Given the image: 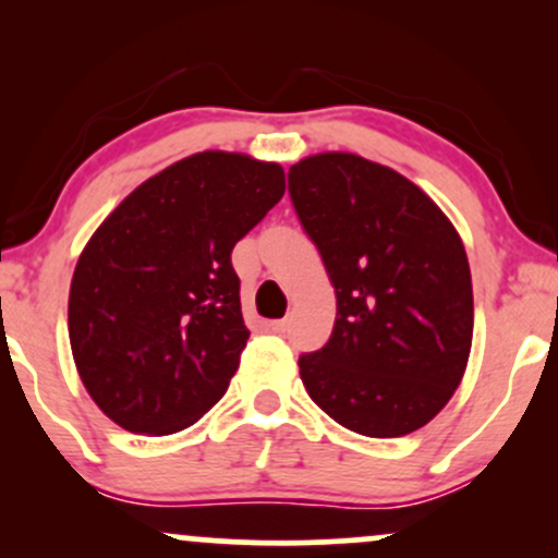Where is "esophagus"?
<instances>
[{
    "instance_id": "obj_1",
    "label": "esophagus",
    "mask_w": 558,
    "mask_h": 558,
    "mask_svg": "<svg viewBox=\"0 0 558 558\" xmlns=\"http://www.w3.org/2000/svg\"><path fill=\"white\" fill-rule=\"evenodd\" d=\"M288 325H291V319H288V317H283V319H272L270 330H272V332H286Z\"/></svg>"
}]
</instances>
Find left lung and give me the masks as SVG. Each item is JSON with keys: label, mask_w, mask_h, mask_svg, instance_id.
<instances>
[{"label": "left lung", "mask_w": 558, "mask_h": 558, "mask_svg": "<svg viewBox=\"0 0 558 558\" xmlns=\"http://www.w3.org/2000/svg\"><path fill=\"white\" fill-rule=\"evenodd\" d=\"M288 194L338 306L330 341L299 356L306 393L369 438L420 430L459 388L472 349V278L457 228L420 185L349 151L301 159Z\"/></svg>", "instance_id": "8db88e82"}]
</instances>
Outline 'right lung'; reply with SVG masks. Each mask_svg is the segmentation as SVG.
Here are the masks:
<instances>
[{"label": "right lung", "instance_id": "1", "mask_svg": "<svg viewBox=\"0 0 558 558\" xmlns=\"http://www.w3.org/2000/svg\"><path fill=\"white\" fill-rule=\"evenodd\" d=\"M286 194L278 162L198 151L131 191L75 265L68 330L96 407L170 435L228 390L246 349L230 252Z\"/></svg>", "mask_w": 558, "mask_h": 558}]
</instances>
